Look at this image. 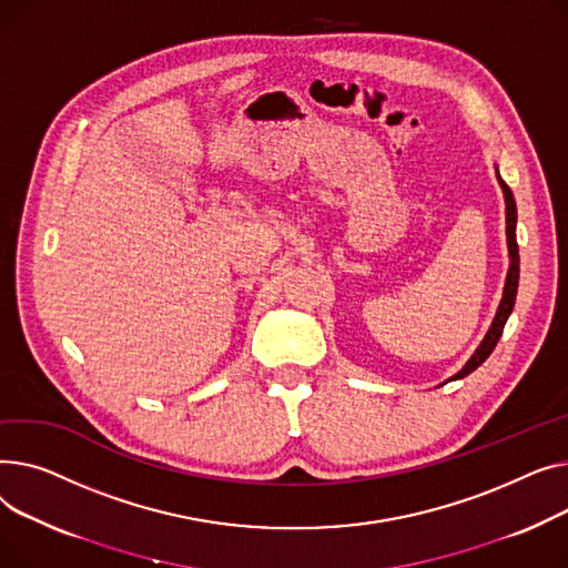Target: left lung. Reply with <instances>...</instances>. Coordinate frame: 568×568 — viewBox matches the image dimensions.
<instances>
[{
  "instance_id": "obj_1",
  "label": "left lung",
  "mask_w": 568,
  "mask_h": 568,
  "mask_svg": "<svg viewBox=\"0 0 568 568\" xmlns=\"http://www.w3.org/2000/svg\"><path fill=\"white\" fill-rule=\"evenodd\" d=\"M497 181H499V187H503L505 192V204H507V247H509V273H507V282H505V293H503V300H499V307H497V314L486 332L484 342L479 344V348L473 353V357L465 362L463 369L452 376L449 381H458V378H465L468 374H473L479 364L486 362V357L493 353V348L497 346L499 337H503V329H505V323L516 305V293H518V277H520V256H518V243H516V202H514V194L509 190V185L503 181V176L497 174Z\"/></svg>"
}]
</instances>
